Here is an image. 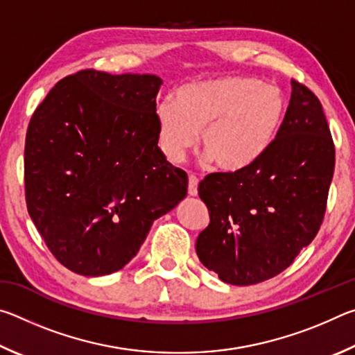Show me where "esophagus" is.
Wrapping results in <instances>:
<instances>
[{
    "mask_svg": "<svg viewBox=\"0 0 355 355\" xmlns=\"http://www.w3.org/2000/svg\"><path fill=\"white\" fill-rule=\"evenodd\" d=\"M197 186H199V178L196 175H189V184H188V192L189 196H197Z\"/></svg>",
    "mask_w": 355,
    "mask_h": 355,
    "instance_id": "esophagus-1",
    "label": "esophagus"
}]
</instances>
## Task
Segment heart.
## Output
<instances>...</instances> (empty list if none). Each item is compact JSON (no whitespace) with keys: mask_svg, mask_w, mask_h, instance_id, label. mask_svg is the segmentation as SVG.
I'll return each mask as SVG.
<instances>
[{"mask_svg":"<svg viewBox=\"0 0 355 355\" xmlns=\"http://www.w3.org/2000/svg\"><path fill=\"white\" fill-rule=\"evenodd\" d=\"M286 112L280 87L260 78L227 75L178 87L175 101L156 106V133L161 152L182 163L200 146L220 171L238 173L260 161L277 137Z\"/></svg>","mask_w":355,"mask_h":355,"instance_id":"heart-1","label":"heart"}]
</instances>
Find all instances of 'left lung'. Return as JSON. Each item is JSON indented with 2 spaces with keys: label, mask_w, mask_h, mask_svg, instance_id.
I'll use <instances>...</instances> for the list:
<instances>
[{
  "label": "left lung",
  "mask_w": 355,
  "mask_h": 355,
  "mask_svg": "<svg viewBox=\"0 0 355 355\" xmlns=\"http://www.w3.org/2000/svg\"><path fill=\"white\" fill-rule=\"evenodd\" d=\"M334 167L320 100L291 80L290 106L266 155L248 171L209 173L199 184L209 213L196 243L203 266L238 286L285 271L320 230Z\"/></svg>",
  "instance_id": "obj_1"
}]
</instances>
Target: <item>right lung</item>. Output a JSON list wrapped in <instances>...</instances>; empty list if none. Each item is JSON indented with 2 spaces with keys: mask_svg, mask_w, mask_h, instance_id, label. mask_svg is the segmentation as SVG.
I'll return each instance as SVG.
<instances>
[{
  "mask_svg": "<svg viewBox=\"0 0 355 355\" xmlns=\"http://www.w3.org/2000/svg\"><path fill=\"white\" fill-rule=\"evenodd\" d=\"M156 75L81 70L34 111L25 144L28 213L56 260L87 277L122 269L153 220L188 192L158 147Z\"/></svg>",
  "mask_w": 355,
  "mask_h": 355,
  "instance_id": "add662e5",
  "label": "right lung"
}]
</instances>
